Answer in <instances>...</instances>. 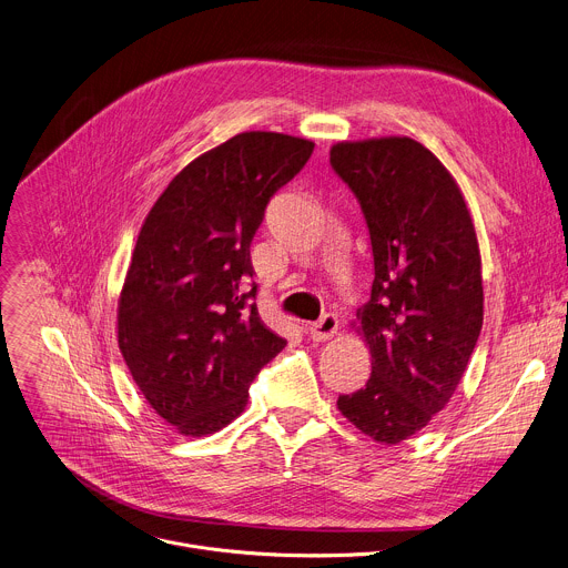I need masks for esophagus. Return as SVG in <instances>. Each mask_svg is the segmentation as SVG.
I'll return each instance as SVG.
<instances>
[{
	"instance_id": "34e87169",
	"label": "esophagus",
	"mask_w": 568,
	"mask_h": 568,
	"mask_svg": "<svg viewBox=\"0 0 568 568\" xmlns=\"http://www.w3.org/2000/svg\"><path fill=\"white\" fill-rule=\"evenodd\" d=\"M338 332V318L334 316V313H325V316L318 321L308 325V334L313 341H329L334 334Z\"/></svg>"
}]
</instances>
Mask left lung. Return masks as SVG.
I'll use <instances>...</instances> for the list:
<instances>
[{"instance_id":"left-lung-1","label":"left lung","mask_w":568,"mask_h":568,"mask_svg":"<svg viewBox=\"0 0 568 568\" xmlns=\"http://www.w3.org/2000/svg\"><path fill=\"white\" fill-rule=\"evenodd\" d=\"M329 164L361 205L374 257L356 311L372 374L338 408L376 443L397 445L447 406L480 336L478 241L456 180L419 142H345Z\"/></svg>"}]
</instances>
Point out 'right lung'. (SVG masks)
Wrapping results in <instances>:
<instances>
[{
  "mask_svg": "<svg viewBox=\"0 0 568 568\" xmlns=\"http://www.w3.org/2000/svg\"><path fill=\"white\" fill-rule=\"evenodd\" d=\"M311 153L308 140L241 133L184 166L142 225L119 300V349L182 435L239 417L250 384L286 345L260 318L250 243Z\"/></svg>",
  "mask_w": 568,
  "mask_h": 568,
  "instance_id": "right-lung-1",
  "label": "right lung"
}]
</instances>
